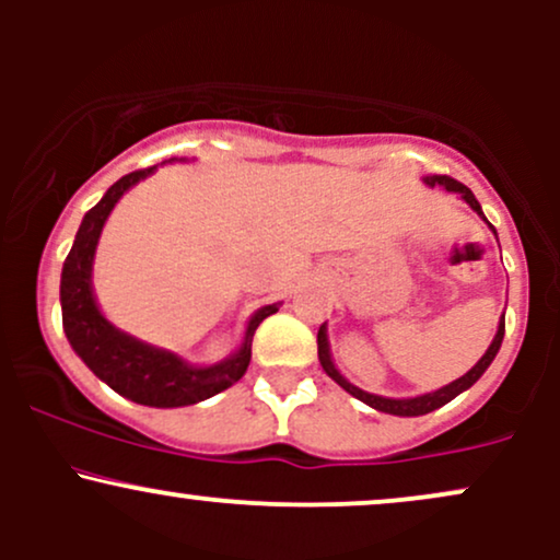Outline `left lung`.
I'll return each instance as SVG.
<instances>
[{"label": "left lung", "mask_w": 560, "mask_h": 560, "mask_svg": "<svg viewBox=\"0 0 560 560\" xmlns=\"http://www.w3.org/2000/svg\"><path fill=\"white\" fill-rule=\"evenodd\" d=\"M423 184L432 186V189H434V186H442V189H445V191H453V195H458L468 205V208H471L474 213H477L481 221H485L487 226L492 229V234L498 236V231H494L492 223L487 221L485 213H481V205L477 202V197H474V191L468 189V186H464L460 182H455V178H450V176H427V178H423ZM503 334H505V313L498 320V334H494L492 345L487 347V352L479 358L477 365H474L471 371H466L464 376L455 378V382L445 384V387H440V389H434V392H427V395H419V397H382V395H371V392H365L361 387H355V384L347 382V378L339 374L337 365H334L331 347H329V334H326V324L318 329V361H320V365H324L326 374H329L334 382H337L345 392H350L352 397H358V400H361V402L371 405V408H374V410H382V413L408 416V419H410V416L432 413V410L442 408V405H447L450 400H455V397H458L460 392H466L468 387H474V384L479 382V376L485 374L487 369H490V363L494 361V355H498L500 345H503Z\"/></svg>", "instance_id": "1"}]
</instances>
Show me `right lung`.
<instances>
[{
    "mask_svg": "<svg viewBox=\"0 0 560 560\" xmlns=\"http://www.w3.org/2000/svg\"><path fill=\"white\" fill-rule=\"evenodd\" d=\"M155 171L158 165H152V168L133 171L118 178L105 191V197L83 215L73 247L62 262V329L75 355L118 395L128 397L131 402L150 405V408H184V405L208 400L240 382L253 358L255 329L262 324V318L279 311L281 302L258 307L247 320L242 345L229 358L210 365H195L176 352L141 342L105 318V313L96 305L92 284L96 244L118 199Z\"/></svg>",
    "mask_w": 560,
    "mask_h": 560,
    "instance_id": "1",
    "label": "right lung"
}]
</instances>
